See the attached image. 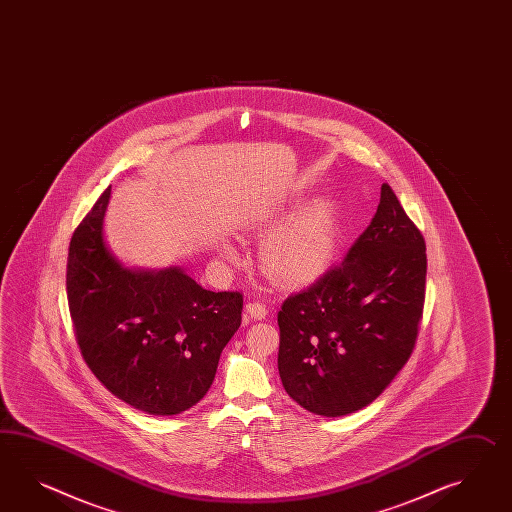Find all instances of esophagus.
<instances>
[{
    "label": "esophagus",
    "mask_w": 512,
    "mask_h": 512,
    "mask_svg": "<svg viewBox=\"0 0 512 512\" xmlns=\"http://www.w3.org/2000/svg\"><path fill=\"white\" fill-rule=\"evenodd\" d=\"M268 314V307L262 301H250L244 307V316L246 320H264Z\"/></svg>",
    "instance_id": "1"
}]
</instances>
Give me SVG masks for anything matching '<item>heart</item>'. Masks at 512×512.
<instances>
[{
	"label": "heart",
	"mask_w": 512,
	"mask_h": 512,
	"mask_svg": "<svg viewBox=\"0 0 512 512\" xmlns=\"http://www.w3.org/2000/svg\"><path fill=\"white\" fill-rule=\"evenodd\" d=\"M337 224L331 207L316 201L296 212L274 231L262 248V264L270 274L288 281L305 283L324 272L333 257ZM231 257L233 250L225 248Z\"/></svg>",
	"instance_id": "heart-1"
}]
</instances>
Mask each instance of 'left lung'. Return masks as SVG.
<instances>
[{
	"label": "left lung",
	"mask_w": 512,
	"mask_h": 512,
	"mask_svg": "<svg viewBox=\"0 0 512 512\" xmlns=\"http://www.w3.org/2000/svg\"><path fill=\"white\" fill-rule=\"evenodd\" d=\"M425 274L424 237L383 183L346 259L281 305L277 366L288 396L329 418L370 405L411 357Z\"/></svg>",
	"instance_id": "obj_1"
}]
</instances>
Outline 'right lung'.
Wrapping results in <instances>:
<instances>
[{
	"mask_svg": "<svg viewBox=\"0 0 512 512\" xmlns=\"http://www.w3.org/2000/svg\"><path fill=\"white\" fill-rule=\"evenodd\" d=\"M107 188L70 240L68 307L81 355L116 398L170 416L211 388L242 322L240 292H212L181 268L129 270L103 240Z\"/></svg>",
	"mask_w": 512,
	"mask_h": 512,
	"instance_id": "1",
	"label": "right lung"
}]
</instances>
